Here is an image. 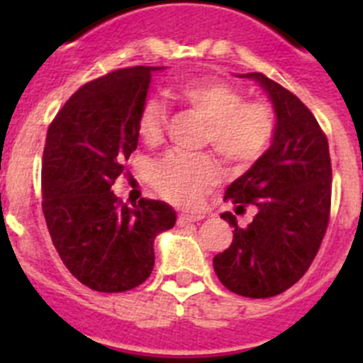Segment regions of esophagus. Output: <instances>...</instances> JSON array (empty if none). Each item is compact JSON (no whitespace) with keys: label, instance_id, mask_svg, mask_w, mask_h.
I'll use <instances>...</instances> for the list:
<instances>
[{"label":"esophagus","instance_id":"obj_1","mask_svg":"<svg viewBox=\"0 0 363 363\" xmlns=\"http://www.w3.org/2000/svg\"><path fill=\"white\" fill-rule=\"evenodd\" d=\"M203 220V214H179L178 216V225L184 227L187 223H192V221Z\"/></svg>","mask_w":363,"mask_h":363}]
</instances>
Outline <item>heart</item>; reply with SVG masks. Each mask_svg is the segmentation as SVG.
<instances>
[{"label":"heart","mask_w":363,"mask_h":363,"mask_svg":"<svg viewBox=\"0 0 363 363\" xmlns=\"http://www.w3.org/2000/svg\"><path fill=\"white\" fill-rule=\"evenodd\" d=\"M179 104L205 121L203 143L227 163L249 165L267 149L274 129L272 111L264 101H243L238 86L214 78H194L172 89ZM165 107L149 98L138 116V133L149 145L163 136ZM220 165L207 154H167L152 169L154 189L167 200L198 205L205 191L220 179Z\"/></svg>","instance_id":"b5f03b06"}]
</instances>
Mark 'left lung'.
<instances>
[{"mask_svg": "<svg viewBox=\"0 0 363 363\" xmlns=\"http://www.w3.org/2000/svg\"><path fill=\"white\" fill-rule=\"evenodd\" d=\"M255 79L271 99L277 125L272 143L247 172L227 187L225 200L256 207L247 227L236 216L229 249L213 265L227 289L247 298H271L296 284L318 252L331 211V158L325 134L300 99L262 72Z\"/></svg>", "mask_w": 363, "mask_h": 363, "instance_id": "1", "label": "left lung"}]
</instances>
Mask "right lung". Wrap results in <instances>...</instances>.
<instances>
[{
	"label": "right lung",
	"mask_w": 363,
	"mask_h": 363,
	"mask_svg": "<svg viewBox=\"0 0 363 363\" xmlns=\"http://www.w3.org/2000/svg\"><path fill=\"white\" fill-rule=\"evenodd\" d=\"M130 67L86 83L57 112L41 167L43 214L57 255L74 278L99 293H123L150 277L154 238L176 223L171 205L129 207L112 192L138 147V116L152 72Z\"/></svg>",
	"instance_id": "1"
}]
</instances>
